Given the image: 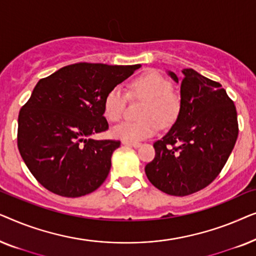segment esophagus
Wrapping results in <instances>:
<instances>
[{"mask_svg":"<svg viewBox=\"0 0 256 256\" xmlns=\"http://www.w3.org/2000/svg\"><path fill=\"white\" fill-rule=\"evenodd\" d=\"M122 144L128 146H132V148H138V146H141V143H138V142H128V141H122Z\"/></svg>","mask_w":256,"mask_h":256,"instance_id":"34e87169","label":"esophagus"}]
</instances>
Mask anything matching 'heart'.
Masks as SVG:
<instances>
[{
    "label": "heart",
    "instance_id": "heart-1",
    "mask_svg": "<svg viewBox=\"0 0 256 256\" xmlns=\"http://www.w3.org/2000/svg\"><path fill=\"white\" fill-rule=\"evenodd\" d=\"M170 80L155 71L132 80L128 85V94L132 98L144 100L140 116L136 121L126 120L112 129L114 138L122 141L140 142L155 135L160 124H172L180 112V101L174 93ZM127 94L120 87H114L104 99V114L107 120L118 121L124 114Z\"/></svg>",
    "mask_w": 256,
    "mask_h": 256
}]
</instances>
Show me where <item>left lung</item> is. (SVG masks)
I'll return each instance as SVG.
<instances>
[{
    "label": "left lung",
    "instance_id": "8db88e82",
    "mask_svg": "<svg viewBox=\"0 0 256 256\" xmlns=\"http://www.w3.org/2000/svg\"><path fill=\"white\" fill-rule=\"evenodd\" d=\"M182 73L177 76L168 71L174 82H180V112L170 130L154 143L155 158L144 169L154 186L180 197L216 180L239 132L236 106L222 85L192 68Z\"/></svg>",
    "mask_w": 256,
    "mask_h": 256
}]
</instances>
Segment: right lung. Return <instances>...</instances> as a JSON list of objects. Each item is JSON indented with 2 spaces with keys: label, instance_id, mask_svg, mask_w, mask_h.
I'll return each mask as SVG.
<instances>
[{
  "label": "right lung",
  "instance_id": "1",
  "mask_svg": "<svg viewBox=\"0 0 256 256\" xmlns=\"http://www.w3.org/2000/svg\"><path fill=\"white\" fill-rule=\"evenodd\" d=\"M141 65L79 62L34 86L18 115L17 144L34 177L62 197H82L106 180L120 141L93 140L108 129L104 99Z\"/></svg>",
  "mask_w": 256,
  "mask_h": 256
}]
</instances>
